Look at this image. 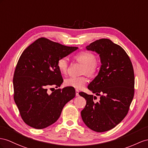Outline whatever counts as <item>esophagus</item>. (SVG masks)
I'll return each instance as SVG.
<instances>
[{"instance_id":"1","label":"esophagus","mask_w":148,"mask_h":148,"mask_svg":"<svg viewBox=\"0 0 148 148\" xmlns=\"http://www.w3.org/2000/svg\"><path fill=\"white\" fill-rule=\"evenodd\" d=\"M75 96H79V90L77 89H75Z\"/></svg>"}]
</instances>
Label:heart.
Segmentation results:
<instances>
[{
    "label": "heart",
    "instance_id": "1",
    "mask_svg": "<svg viewBox=\"0 0 148 148\" xmlns=\"http://www.w3.org/2000/svg\"><path fill=\"white\" fill-rule=\"evenodd\" d=\"M74 59L79 63L83 65L81 71L82 74H86L89 77L95 75L100 67V61L96 58V56L91 52L88 51H81L74 56ZM57 66L59 72L62 74H66L69 69V62L66 58H60ZM88 82L86 75L80 77H71L66 79L64 84L66 86L71 87L77 89H81L84 88Z\"/></svg>",
    "mask_w": 148,
    "mask_h": 148
}]
</instances>
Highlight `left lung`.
<instances>
[{
    "instance_id": "1",
    "label": "left lung",
    "mask_w": 148,
    "mask_h": 148,
    "mask_svg": "<svg viewBox=\"0 0 148 148\" xmlns=\"http://www.w3.org/2000/svg\"><path fill=\"white\" fill-rule=\"evenodd\" d=\"M86 49L100 56L99 73L88 87L100 99L94 101L96 96L79 92L86 100L81 117L90 130L105 132L117 126L128 112L134 94L133 67L126 51L108 39L94 41Z\"/></svg>"
}]
</instances>
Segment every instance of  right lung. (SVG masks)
Masks as SVG:
<instances>
[{
    "label": "right lung",
    "instance_id": "right-lung-1",
    "mask_svg": "<svg viewBox=\"0 0 148 148\" xmlns=\"http://www.w3.org/2000/svg\"><path fill=\"white\" fill-rule=\"evenodd\" d=\"M77 49L41 37L22 52L14 74V99L22 119L29 126L40 130L54 124L64 106L75 97L71 87L56 89L51 94L47 88L62 84L57 63Z\"/></svg>",
    "mask_w": 148,
    "mask_h": 148
}]
</instances>
